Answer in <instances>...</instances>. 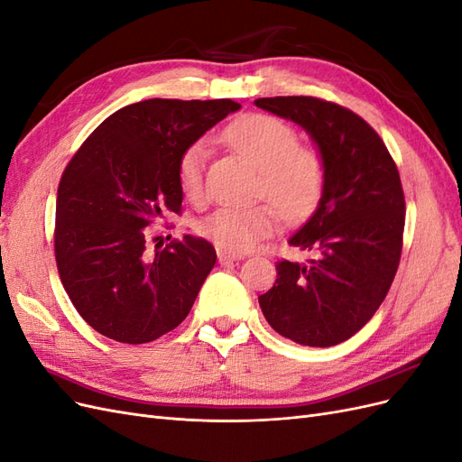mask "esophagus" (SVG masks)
Here are the masks:
<instances>
[{"label": "esophagus", "mask_w": 462, "mask_h": 462, "mask_svg": "<svg viewBox=\"0 0 462 462\" xmlns=\"http://www.w3.org/2000/svg\"><path fill=\"white\" fill-rule=\"evenodd\" d=\"M243 256L241 254H233V253H227V250L223 248H217V260L221 263H227V262H235V260H241Z\"/></svg>", "instance_id": "1"}]
</instances>
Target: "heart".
<instances>
[{
    "label": "heart",
    "instance_id": "obj_1",
    "mask_svg": "<svg viewBox=\"0 0 462 462\" xmlns=\"http://www.w3.org/2000/svg\"><path fill=\"white\" fill-rule=\"evenodd\" d=\"M223 138L260 167V192L282 207L289 219L309 216L319 204L328 180L326 160L318 148L299 144L289 123L268 114H250L233 121ZM206 158V141H194L177 160V185L192 202L202 199ZM274 205L221 206L197 223V231L227 253L245 254L282 226V208Z\"/></svg>",
    "mask_w": 462,
    "mask_h": 462
}]
</instances>
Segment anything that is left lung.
<instances>
[{
  "mask_svg": "<svg viewBox=\"0 0 462 462\" xmlns=\"http://www.w3.org/2000/svg\"><path fill=\"white\" fill-rule=\"evenodd\" d=\"M254 104L312 136L328 180L316 212L289 245L312 258L277 262L273 287L258 297L268 324L309 346L353 337L393 283L404 229L397 165L370 125L339 104L312 96L258 97Z\"/></svg>",
  "mask_w": 462,
  "mask_h": 462,
  "instance_id": "8db88e82",
  "label": "left lung"
}]
</instances>
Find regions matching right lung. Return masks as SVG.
I'll use <instances>...</instances> for the list:
<instances>
[{"label": "right lung", "instance_id": "add662e5", "mask_svg": "<svg viewBox=\"0 0 462 462\" xmlns=\"http://www.w3.org/2000/svg\"><path fill=\"white\" fill-rule=\"evenodd\" d=\"M236 109L233 100L163 97L125 106L67 163L55 202V262L69 299L97 333L150 343L190 312L216 250L192 235L152 248L160 236L150 239L148 227L180 214V152Z\"/></svg>", "mask_w": 462, "mask_h": 462}]
</instances>
